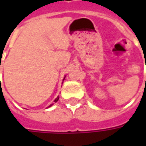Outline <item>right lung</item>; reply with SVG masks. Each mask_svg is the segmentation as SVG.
<instances>
[{"label": "right lung", "instance_id": "add662e5", "mask_svg": "<svg viewBox=\"0 0 146 146\" xmlns=\"http://www.w3.org/2000/svg\"><path fill=\"white\" fill-rule=\"evenodd\" d=\"M64 79H65V78H64ZM64 79H63V80H64ZM58 98H58V97H57V98H55V99H54V102H57L58 100ZM52 105H53V104H51V105H50V106H48V107H51V106H52Z\"/></svg>", "mask_w": 146, "mask_h": 146}]
</instances>
